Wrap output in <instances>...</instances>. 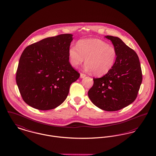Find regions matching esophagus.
<instances>
[{
    "label": "esophagus",
    "instance_id": "obj_1",
    "mask_svg": "<svg viewBox=\"0 0 156 156\" xmlns=\"http://www.w3.org/2000/svg\"><path fill=\"white\" fill-rule=\"evenodd\" d=\"M86 76V75L85 74V73H80V77L81 78H83L84 77H85Z\"/></svg>",
    "mask_w": 156,
    "mask_h": 156
}]
</instances>
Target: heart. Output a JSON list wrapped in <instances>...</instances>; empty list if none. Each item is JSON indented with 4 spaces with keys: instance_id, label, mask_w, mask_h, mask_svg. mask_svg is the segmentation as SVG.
Listing matches in <instances>:
<instances>
[{
    "instance_id": "1",
    "label": "heart",
    "mask_w": 156,
    "mask_h": 156,
    "mask_svg": "<svg viewBox=\"0 0 156 156\" xmlns=\"http://www.w3.org/2000/svg\"><path fill=\"white\" fill-rule=\"evenodd\" d=\"M69 63L78 68L85 59V69L101 76L112 69L115 64L117 52L112 46L99 39L79 41L76 46H71L68 49Z\"/></svg>"
}]
</instances>
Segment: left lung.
I'll return each mask as SVG.
<instances>
[{"label":"left lung","mask_w":156,"mask_h":156,"mask_svg":"<svg viewBox=\"0 0 156 156\" xmlns=\"http://www.w3.org/2000/svg\"><path fill=\"white\" fill-rule=\"evenodd\" d=\"M117 52L112 69L101 78H94L88 95L92 102L107 111L121 110L136 99L143 76L136 52L118 37L107 36Z\"/></svg>","instance_id":"8db88e82"}]
</instances>
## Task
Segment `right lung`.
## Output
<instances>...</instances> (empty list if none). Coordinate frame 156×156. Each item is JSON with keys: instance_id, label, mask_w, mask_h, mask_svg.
Segmentation results:
<instances>
[{"instance_id": "add662e5", "label": "right lung", "mask_w": 156, "mask_h": 156, "mask_svg": "<svg viewBox=\"0 0 156 156\" xmlns=\"http://www.w3.org/2000/svg\"><path fill=\"white\" fill-rule=\"evenodd\" d=\"M73 35L44 39L27 46L20 56L16 81L23 100L40 110L54 109L66 98L80 77L69 62Z\"/></svg>"}]
</instances>
